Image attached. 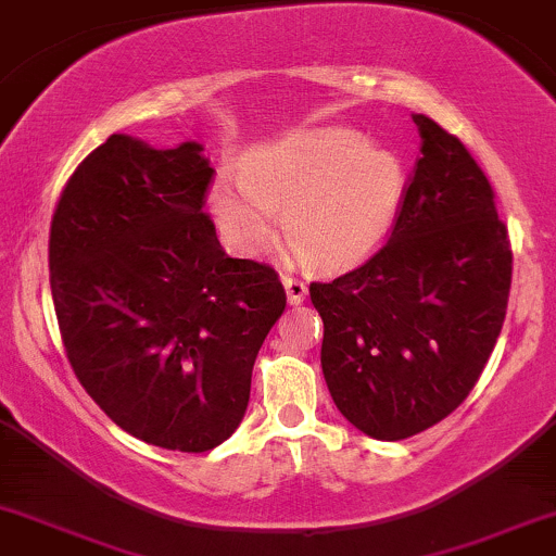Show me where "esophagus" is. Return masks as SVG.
I'll list each match as a JSON object with an SVG mask.
<instances>
[{"mask_svg": "<svg viewBox=\"0 0 556 556\" xmlns=\"http://www.w3.org/2000/svg\"><path fill=\"white\" fill-rule=\"evenodd\" d=\"M282 285L287 290V303L290 305H300L305 300V295H308V285L300 282L295 277H282Z\"/></svg>", "mask_w": 556, "mask_h": 556, "instance_id": "1", "label": "esophagus"}]
</instances>
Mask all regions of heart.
I'll return each instance as SVG.
<instances>
[{
  "label": "heart",
  "mask_w": 556,
  "mask_h": 556,
  "mask_svg": "<svg viewBox=\"0 0 556 556\" xmlns=\"http://www.w3.org/2000/svg\"><path fill=\"white\" fill-rule=\"evenodd\" d=\"M405 198L392 151L348 127H308L251 151L240 175L219 172L212 212L229 245L258 256L285 238L314 269L361 264L389 238Z\"/></svg>",
  "instance_id": "obj_1"
}]
</instances>
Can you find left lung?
<instances>
[{
  "instance_id": "1",
  "label": "left lung",
  "mask_w": 556,
  "mask_h": 556,
  "mask_svg": "<svg viewBox=\"0 0 556 556\" xmlns=\"http://www.w3.org/2000/svg\"><path fill=\"white\" fill-rule=\"evenodd\" d=\"M420 159L392 235L358 269L311 282L331 400L381 442L450 416L486 366L513 282L494 190L465 149L413 114Z\"/></svg>"
}]
</instances>
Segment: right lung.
I'll use <instances>...</instances> for the list:
<instances>
[{
	"label": "right lung",
	"instance_id": "add662e5",
	"mask_svg": "<svg viewBox=\"0 0 556 556\" xmlns=\"http://www.w3.org/2000/svg\"><path fill=\"white\" fill-rule=\"evenodd\" d=\"M201 151L114 132L73 172L49 232L56 321L83 389L119 429L177 452L232 437L287 305L271 266L222 251Z\"/></svg>",
	"mask_w": 556,
	"mask_h": 556
}]
</instances>
